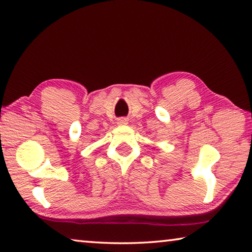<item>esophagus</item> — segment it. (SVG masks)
Wrapping results in <instances>:
<instances>
[{
    "instance_id": "1",
    "label": "esophagus",
    "mask_w": 252,
    "mask_h": 252,
    "mask_svg": "<svg viewBox=\"0 0 252 252\" xmlns=\"http://www.w3.org/2000/svg\"><path fill=\"white\" fill-rule=\"evenodd\" d=\"M118 123H119V125H126V118H120V119H119V120H118Z\"/></svg>"
}]
</instances>
